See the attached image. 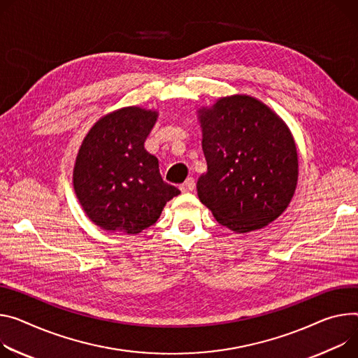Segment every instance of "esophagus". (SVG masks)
<instances>
[{
	"label": "esophagus",
	"instance_id": "obj_1",
	"mask_svg": "<svg viewBox=\"0 0 358 358\" xmlns=\"http://www.w3.org/2000/svg\"><path fill=\"white\" fill-rule=\"evenodd\" d=\"M194 188H196V181H194V178H187L185 182L180 185V189L182 192H191Z\"/></svg>",
	"mask_w": 358,
	"mask_h": 358
}]
</instances>
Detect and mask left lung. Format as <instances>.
I'll use <instances>...</instances> for the list:
<instances>
[{"mask_svg":"<svg viewBox=\"0 0 358 358\" xmlns=\"http://www.w3.org/2000/svg\"><path fill=\"white\" fill-rule=\"evenodd\" d=\"M200 113L207 173L197 181L199 199L227 229H262L287 208L297 185L289 129L248 95L225 96Z\"/></svg>","mask_w":358,"mask_h":358,"instance_id":"8db88e82","label":"left lung"}]
</instances>
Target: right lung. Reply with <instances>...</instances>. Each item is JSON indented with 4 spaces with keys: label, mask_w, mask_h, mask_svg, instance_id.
Returning <instances> with one entry per match:
<instances>
[{
    "label": "right lung",
    "mask_w": 358,
    "mask_h": 358,
    "mask_svg": "<svg viewBox=\"0 0 358 358\" xmlns=\"http://www.w3.org/2000/svg\"><path fill=\"white\" fill-rule=\"evenodd\" d=\"M155 120L154 111L121 108L96 121L83 141L74 188L87 215L104 230L138 234L180 194L144 148Z\"/></svg>",
    "instance_id": "obj_1"
}]
</instances>
